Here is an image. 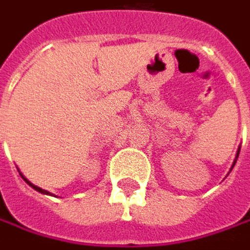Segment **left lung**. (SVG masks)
<instances>
[{"mask_svg":"<svg viewBox=\"0 0 250 250\" xmlns=\"http://www.w3.org/2000/svg\"><path fill=\"white\" fill-rule=\"evenodd\" d=\"M239 152H241V145H239V148H238V151H236V156H235V161H233V164H232V167H230V170L233 169V167H235V164H236V159H238V156H239Z\"/></svg>","mask_w":250,"mask_h":250,"instance_id":"obj_1","label":"left lung"}]
</instances>
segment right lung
Masks as SVG:
<instances>
[{
	"mask_svg": "<svg viewBox=\"0 0 250 250\" xmlns=\"http://www.w3.org/2000/svg\"><path fill=\"white\" fill-rule=\"evenodd\" d=\"M20 175H21V178H22V179H24V181L27 182L28 185H29L31 188H34V189H35L37 192H40V193H44V195H52V193H49L48 190H45V189H42V188H40V187H37V185H34V184H31V182L28 181L27 178H25V176H24V175H22L21 172H20Z\"/></svg>",
	"mask_w": 250,
	"mask_h": 250,
	"instance_id": "1",
	"label": "right lung"
}]
</instances>
